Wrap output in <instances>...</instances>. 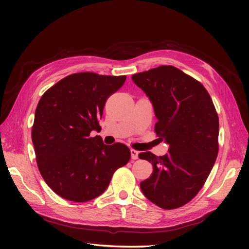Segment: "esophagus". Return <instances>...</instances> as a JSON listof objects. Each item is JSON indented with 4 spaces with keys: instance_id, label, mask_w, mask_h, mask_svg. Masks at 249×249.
I'll list each match as a JSON object with an SVG mask.
<instances>
[{
    "instance_id": "esophagus-1",
    "label": "esophagus",
    "mask_w": 249,
    "mask_h": 249,
    "mask_svg": "<svg viewBox=\"0 0 249 249\" xmlns=\"http://www.w3.org/2000/svg\"><path fill=\"white\" fill-rule=\"evenodd\" d=\"M138 152L137 150H135V149H131V158H132V160H137L138 159Z\"/></svg>"
}]
</instances>
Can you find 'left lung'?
<instances>
[{
	"instance_id": "8db88e82",
	"label": "left lung",
	"mask_w": 249,
	"mask_h": 249,
	"mask_svg": "<svg viewBox=\"0 0 249 249\" xmlns=\"http://www.w3.org/2000/svg\"><path fill=\"white\" fill-rule=\"evenodd\" d=\"M148 96L158 119L155 132L169 145L168 153H140L154 171L140 183L144 196L165 210L189 202L212 170L218 154L219 120L201 83L171 65L133 74Z\"/></svg>"
}]
</instances>
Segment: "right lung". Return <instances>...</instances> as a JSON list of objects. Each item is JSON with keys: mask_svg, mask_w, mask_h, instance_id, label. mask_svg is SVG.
Returning a JSON list of instances; mask_svg holds the SVG:
<instances>
[{"mask_svg": "<svg viewBox=\"0 0 249 249\" xmlns=\"http://www.w3.org/2000/svg\"><path fill=\"white\" fill-rule=\"evenodd\" d=\"M125 76L78 72L60 80L37 105L32 142L39 171L51 189L67 200H91L107 189L119 167L130 161L123 143L106 145L99 124L108 97Z\"/></svg>", "mask_w": 249, "mask_h": 249, "instance_id": "right-lung-1", "label": "right lung"}]
</instances>
